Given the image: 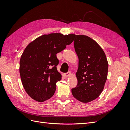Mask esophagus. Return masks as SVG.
<instances>
[{
  "label": "esophagus",
  "instance_id": "esophagus-1",
  "mask_svg": "<svg viewBox=\"0 0 130 130\" xmlns=\"http://www.w3.org/2000/svg\"><path fill=\"white\" fill-rule=\"evenodd\" d=\"M70 75H71V72H68L67 73H66V74H64V76L65 77H69Z\"/></svg>",
  "mask_w": 130,
  "mask_h": 130
}]
</instances>
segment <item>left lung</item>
<instances>
[{
    "label": "left lung",
    "mask_w": 130,
    "mask_h": 130,
    "mask_svg": "<svg viewBox=\"0 0 130 130\" xmlns=\"http://www.w3.org/2000/svg\"><path fill=\"white\" fill-rule=\"evenodd\" d=\"M74 36L78 67L76 73L77 85L72 93L77 100L87 103L96 99L103 92L108 63L104 50L96 41L85 35Z\"/></svg>",
    "instance_id": "left-lung-1"
}]
</instances>
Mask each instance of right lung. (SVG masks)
I'll use <instances>...</instances> for the list:
<instances>
[{"instance_id":"right-lung-1","label":"right lung","mask_w":130,"mask_h":130,"mask_svg":"<svg viewBox=\"0 0 130 130\" xmlns=\"http://www.w3.org/2000/svg\"><path fill=\"white\" fill-rule=\"evenodd\" d=\"M74 37L72 34L43 35L24 49L19 62V73L23 87L32 99L44 102L54 95L56 82L62 78L56 68V54L71 44Z\"/></svg>"}]
</instances>
